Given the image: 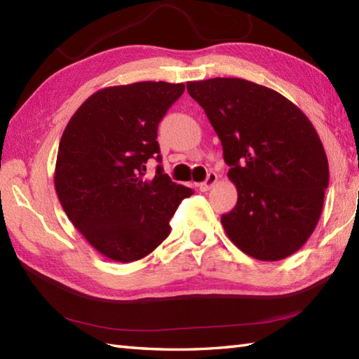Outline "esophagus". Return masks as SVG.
Listing matches in <instances>:
<instances>
[{
    "label": "esophagus",
    "instance_id": "1",
    "mask_svg": "<svg viewBox=\"0 0 359 359\" xmlns=\"http://www.w3.org/2000/svg\"><path fill=\"white\" fill-rule=\"evenodd\" d=\"M217 182V174L216 172H210L208 174V177H207V180L205 182H202V184L199 185V188H201V191H208V189H211V187L215 185Z\"/></svg>",
    "mask_w": 359,
    "mask_h": 359
}]
</instances>
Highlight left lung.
<instances>
[{"mask_svg": "<svg viewBox=\"0 0 359 359\" xmlns=\"http://www.w3.org/2000/svg\"><path fill=\"white\" fill-rule=\"evenodd\" d=\"M224 148L236 207L220 217L236 247L280 261L309 241L321 217L329 162L315 126L276 90L243 79L188 81Z\"/></svg>", "mask_w": 359, "mask_h": 359, "instance_id": "left-lung-1", "label": "left lung"}]
</instances>
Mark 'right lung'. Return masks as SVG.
<instances>
[{"mask_svg": "<svg viewBox=\"0 0 359 359\" xmlns=\"http://www.w3.org/2000/svg\"><path fill=\"white\" fill-rule=\"evenodd\" d=\"M184 90V83L166 81L103 88L65 128L53 174L58 201L83 238L112 261L134 262L154 251L193 194L162 166L143 179L148 158L162 160L160 120Z\"/></svg>", "mask_w": 359, "mask_h": 359, "instance_id": "1", "label": "right lung"}]
</instances>
